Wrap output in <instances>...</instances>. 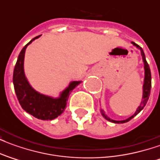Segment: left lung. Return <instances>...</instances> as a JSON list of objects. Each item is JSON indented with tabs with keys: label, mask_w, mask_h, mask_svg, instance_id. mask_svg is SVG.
<instances>
[{
	"label": "left lung",
	"mask_w": 160,
	"mask_h": 160,
	"mask_svg": "<svg viewBox=\"0 0 160 160\" xmlns=\"http://www.w3.org/2000/svg\"><path fill=\"white\" fill-rule=\"evenodd\" d=\"M132 43L134 44V46H136L138 49H140L141 53V56H142V60H143V62H144V68H145V79H144V85H143V99L141 101V105L137 108V110L135 111V113H134L133 116H131L130 118H128L126 120H122V121H116V120H112L110 118H108L106 115L104 114V112L103 111H101V113L103 115V117H104L106 120L110 121V122H114V123H124V122H127L128 121H130L132 118H134L138 113H140L142 110H143V108L145 107V105L147 104V102H148V98H149V96H150V92H151V87H152V77H151V71H150V68H149V65H148V62H147V60H146V57H145V54L144 51H143V49L141 47L136 44L135 42H132Z\"/></svg>",
	"instance_id": "1"
}]
</instances>
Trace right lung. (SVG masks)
Returning a JSON list of instances; mask_svg holds the SVG:
<instances>
[{"label": "right lung", "instance_id": "add662e5", "mask_svg": "<svg viewBox=\"0 0 160 160\" xmlns=\"http://www.w3.org/2000/svg\"><path fill=\"white\" fill-rule=\"evenodd\" d=\"M39 36L34 38L26 44L18 56L13 70L12 82L16 96L24 111L41 120H53L62 113L71 92L81 82L72 81L57 98L38 92L31 87L24 72V58L27 45Z\"/></svg>", "mask_w": 160, "mask_h": 160}]
</instances>
